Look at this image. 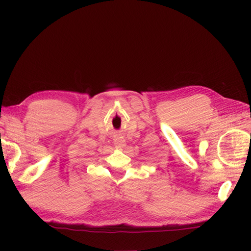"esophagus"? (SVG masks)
Returning a JSON list of instances; mask_svg holds the SVG:
<instances>
[{"mask_svg": "<svg viewBox=\"0 0 251 251\" xmlns=\"http://www.w3.org/2000/svg\"><path fill=\"white\" fill-rule=\"evenodd\" d=\"M114 145H115V147L116 148H119V149H123L125 147V141L122 139V138H120V137H117V138H115V140H114Z\"/></svg>", "mask_w": 251, "mask_h": 251, "instance_id": "1", "label": "esophagus"}]
</instances>
